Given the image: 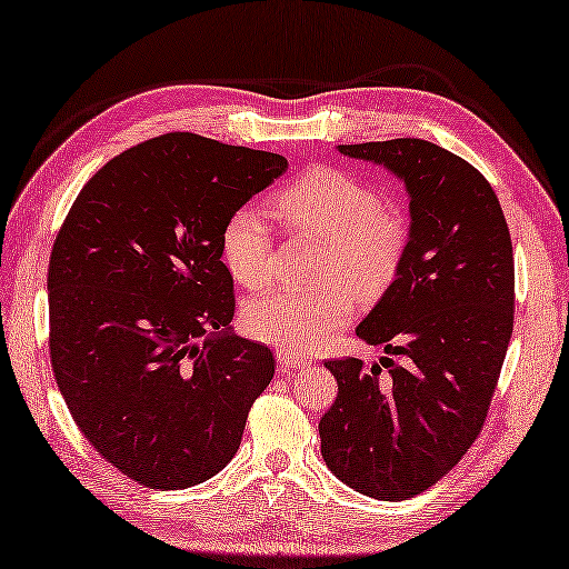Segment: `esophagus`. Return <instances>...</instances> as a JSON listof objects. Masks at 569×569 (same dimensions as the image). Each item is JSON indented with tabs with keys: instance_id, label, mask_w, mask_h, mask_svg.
Returning a JSON list of instances; mask_svg holds the SVG:
<instances>
[{
	"instance_id": "obj_1",
	"label": "esophagus",
	"mask_w": 569,
	"mask_h": 569,
	"mask_svg": "<svg viewBox=\"0 0 569 569\" xmlns=\"http://www.w3.org/2000/svg\"><path fill=\"white\" fill-rule=\"evenodd\" d=\"M278 365H281L283 369H306L312 365L310 357H303V355H291V352H278L276 355Z\"/></svg>"
}]
</instances>
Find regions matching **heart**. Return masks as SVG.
<instances>
[{
  "instance_id": "1",
  "label": "heart",
  "mask_w": 569,
  "mask_h": 569,
  "mask_svg": "<svg viewBox=\"0 0 569 569\" xmlns=\"http://www.w3.org/2000/svg\"><path fill=\"white\" fill-rule=\"evenodd\" d=\"M276 210L293 234L322 241L312 291L273 288L244 308V328L253 340L283 352H316L352 320L357 296H381L408 247V227L381 208V196L340 168H316L293 180L276 198ZM220 253L241 286L259 288L273 269L269 227L253 208L227 217Z\"/></svg>"
}]
</instances>
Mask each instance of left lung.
Instances as JSON below:
<instances>
[{"label": "left lung", "mask_w": 569, "mask_h": 569, "mask_svg": "<svg viewBox=\"0 0 569 569\" xmlns=\"http://www.w3.org/2000/svg\"><path fill=\"white\" fill-rule=\"evenodd\" d=\"M337 151L401 180L410 227L393 281L357 325L386 357L325 361L340 391L318 426L320 450L347 487L403 501L440 481L485 426L513 332L511 234L487 178L438 143Z\"/></svg>", "instance_id": "1"}]
</instances>
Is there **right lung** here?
<instances>
[{
  "label": "right lung",
  "mask_w": 569,
  "mask_h": 569,
  "mask_svg": "<svg viewBox=\"0 0 569 569\" xmlns=\"http://www.w3.org/2000/svg\"><path fill=\"white\" fill-rule=\"evenodd\" d=\"M269 151L188 131L119 153L72 202L48 263L51 365L72 420L143 487L186 489L239 450L273 379L232 330L227 217L286 173Z\"/></svg>",
  "instance_id": "add662e5"
}]
</instances>
